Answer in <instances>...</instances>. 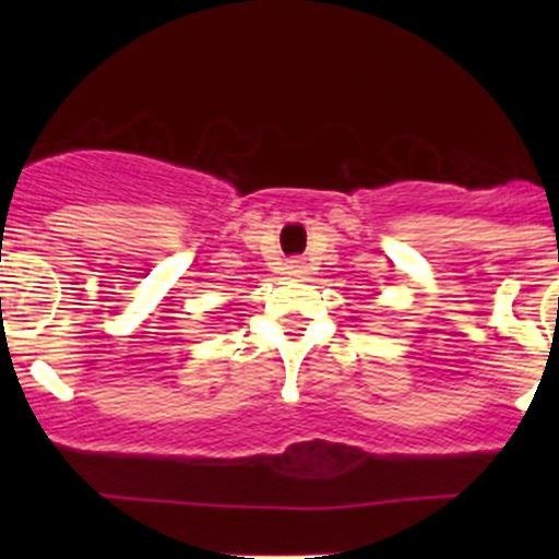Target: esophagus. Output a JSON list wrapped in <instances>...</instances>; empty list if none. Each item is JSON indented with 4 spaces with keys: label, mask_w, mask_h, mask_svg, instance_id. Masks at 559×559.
<instances>
[{
    "label": "esophagus",
    "mask_w": 559,
    "mask_h": 559,
    "mask_svg": "<svg viewBox=\"0 0 559 559\" xmlns=\"http://www.w3.org/2000/svg\"><path fill=\"white\" fill-rule=\"evenodd\" d=\"M286 270H289V273H306V262H302V259H292V262L286 264Z\"/></svg>",
    "instance_id": "1"
}]
</instances>
